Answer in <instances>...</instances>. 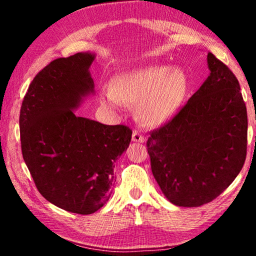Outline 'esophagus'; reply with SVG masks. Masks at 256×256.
<instances>
[{"instance_id":"obj_1","label":"esophagus","mask_w":256,"mask_h":256,"mask_svg":"<svg viewBox=\"0 0 256 256\" xmlns=\"http://www.w3.org/2000/svg\"><path fill=\"white\" fill-rule=\"evenodd\" d=\"M132 141L133 142H138V144H144L146 141V138L142 136V134L138 131H133L132 133Z\"/></svg>"}]
</instances>
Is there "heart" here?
Instances as JSON below:
<instances>
[{
    "mask_svg": "<svg viewBox=\"0 0 256 256\" xmlns=\"http://www.w3.org/2000/svg\"><path fill=\"white\" fill-rule=\"evenodd\" d=\"M188 92V79L178 68L154 66L116 76L110 89L102 90L104 105L118 110L136 105L134 116L146 126L166 123L178 110Z\"/></svg>",
    "mask_w": 256,
    "mask_h": 256,
    "instance_id": "heart-1",
    "label": "heart"
}]
</instances>
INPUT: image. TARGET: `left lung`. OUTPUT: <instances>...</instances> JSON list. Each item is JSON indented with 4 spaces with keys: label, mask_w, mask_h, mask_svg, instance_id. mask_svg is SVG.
I'll list each match as a JSON object with an SVG mask.
<instances>
[{
    "label": "left lung",
    "mask_w": 256,
    "mask_h": 256,
    "mask_svg": "<svg viewBox=\"0 0 256 256\" xmlns=\"http://www.w3.org/2000/svg\"><path fill=\"white\" fill-rule=\"evenodd\" d=\"M210 74L186 105L151 133V170L167 200L194 208L220 196L242 170L248 112L228 66L208 54Z\"/></svg>",
    "instance_id": "1"
}]
</instances>
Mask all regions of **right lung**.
Returning <instances> with one entry per match:
<instances>
[{
    "label": "right lung",
    "instance_id": "obj_1",
    "mask_svg": "<svg viewBox=\"0 0 256 256\" xmlns=\"http://www.w3.org/2000/svg\"><path fill=\"white\" fill-rule=\"evenodd\" d=\"M96 54L81 52L45 66L29 86L20 110L21 150L38 190L60 209L92 214L110 196L115 162L132 131L74 114L94 94L89 68Z\"/></svg>",
    "mask_w": 256,
    "mask_h": 256
}]
</instances>
